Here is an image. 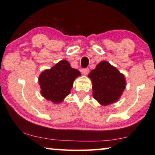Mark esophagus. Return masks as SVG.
<instances>
[{"mask_svg":"<svg viewBox=\"0 0 155 155\" xmlns=\"http://www.w3.org/2000/svg\"><path fill=\"white\" fill-rule=\"evenodd\" d=\"M82 73L84 74V75H88V73H90V69L89 68H84L83 70H82Z\"/></svg>","mask_w":155,"mask_h":155,"instance_id":"34e87169","label":"esophagus"}]
</instances>
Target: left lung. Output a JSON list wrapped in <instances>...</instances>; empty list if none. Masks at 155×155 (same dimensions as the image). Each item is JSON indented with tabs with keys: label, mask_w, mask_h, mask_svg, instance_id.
Listing matches in <instances>:
<instances>
[{
	"label": "left lung",
	"mask_w": 155,
	"mask_h": 155,
	"mask_svg": "<svg viewBox=\"0 0 155 155\" xmlns=\"http://www.w3.org/2000/svg\"><path fill=\"white\" fill-rule=\"evenodd\" d=\"M89 77L92 82L93 97L102 105L117 101L126 88L124 75L107 61L99 63Z\"/></svg>",
	"instance_id": "obj_1"
}]
</instances>
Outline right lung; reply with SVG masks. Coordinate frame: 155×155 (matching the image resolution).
<instances>
[{"label": "right lung", "mask_w": 155, "mask_h": 155, "mask_svg": "<svg viewBox=\"0 0 155 155\" xmlns=\"http://www.w3.org/2000/svg\"><path fill=\"white\" fill-rule=\"evenodd\" d=\"M81 74L72 68L70 63L62 60L49 70L41 73L39 78L42 96L54 103H60L70 94L75 79Z\"/></svg>", "instance_id": "1"}]
</instances>
